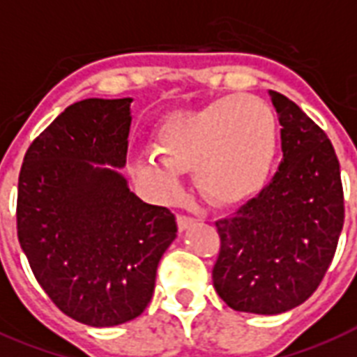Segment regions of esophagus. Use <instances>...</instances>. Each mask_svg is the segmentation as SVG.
Here are the masks:
<instances>
[{"mask_svg": "<svg viewBox=\"0 0 357 357\" xmlns=\"http://www.w3.org/2000/svg\"><path fill=\"white\" fill-rule=\"evenodd\" d=\"M176 225H178V231L184 233V231H188V229L195 225V220L190 216H178L176 218Z\"/></svg>", "mask_w": 357, "mask_h": 357, "instance_id": "obj_1", "label": "esophagus"}]
</instances>
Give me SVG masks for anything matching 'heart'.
I'll use <instances>...</instances> for the list:
<instances>
[{
    "instance_id": "heart-1",
    "label": "heart",
    "mask_w": 357,
    "mask_h": 357,
    "mask_svg": "<svg viewBox=\"0 0 357 357\" xmlns=\"http://www.w3.org/2000/svg\"><path fill=\"white\" fill-rule=\"evenodd\" d=\"M278 153V119L251 95L225 96L208 106L171 115L154 134V151L135 160V175L162 195L181 186L182 171L214 204L231 206L266 186Z\"/></svg>"
}]
</instances>
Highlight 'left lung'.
I'll use <instances>...</instances> for the list:
<instances>
[{"instance_id":"1","label":"left lung","mask_w":357,"mask_h":357,"mask_svg":"<svg viewBox=\"0 0 357 357\" xmlns=\"http://www.w3.org/2000/svg\"><path fill=\"white\" fill-rule=\"evenodd\" d=\"M283 160L257 197L216 222L222 238L212 281L234 311L279 314L307 300L335 255L344 223L341 171L328 135L281 93Z\"/></svg>"}]
</instances>
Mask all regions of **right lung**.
I'll use <instances>...</instances> for the list:
<instances>
[{
  "mask_svg": "<svg viewBox=\"0 0 357 357\" xmlns=\"http://www.w3.org/2000/svg\"><path fill=\"white\" fill-rule=\"evenodd\" d=\"M132 98L68 106L27 149L18 178V242L38 284L70 319L109 328L151 302L158 262L176 238L165 206L126 176Z\"/></svg>",
  "mask_w": 357,
  "mask_h": 357,
  "instance_id": "1",
  "label": "right lung"
}]
</instances>
